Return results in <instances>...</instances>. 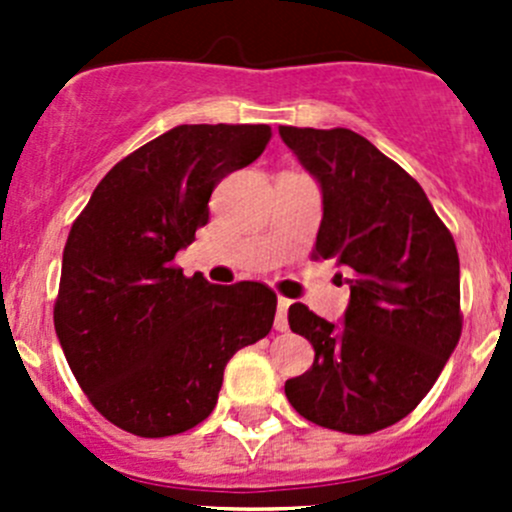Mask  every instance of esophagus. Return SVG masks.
<instances>
[{
  "label": "esophagus",
  "mask_w": 512,
  "mask_h": 512,
  "mask_svg": "<svg viewBox=\"0 0 512 512\" xmlns=\"http://www.w3.org/2000/svg\"><path fill=\"white\" fill-rule=\"evenodd\" d=\"M289 299H285V297H280L277 299V314H275V329L277 332H287V309H289Z\"/></svg>",
  "instance_id": "esophagus-1"
}]
</instances>
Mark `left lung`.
Returning <instances> with one entry per match:
<instances>
[{
    "label": "left lung",
    "instance_id": "left-lung-1",
    "mask_svg": "<svg viewBox=\"0 0 512 512\" xmlns=\"http://www.w3.org/2000/svg\"><path fill=\"white\" fill-rule=\"evenodd\" d=\"M280 136L322 185L312 257L337 260L352 289L342 327L299 302L289 307L314 364L287 379L285 394L317 426L381 431L421 404L461 339L456 242L421 185L364 136L294 126H280Z\"/></svg>",
    "mask_w": 512,
    "mask_h": 512
}]
</instances>
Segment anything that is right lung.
<instances>
[{"instance_id": "obj_1", "label": "right lung", "mask_w": 512, "mask_h": 512, "mask_svg": "<svg viewBox=\"0 0 512 512\" xmlns=\"http://www.w3.org/2000/svg\"><path fill=\"white\" fill-rule=\"evenodd\" d=\"M270 138L265 123L170 128L118 160L71 225L56 337L113 426L143 438L198 426L218 404L232 354L270 334V287L210 285L173 265L208 223L215 185L260 158Z\"/></svg>"}]
</instances>
